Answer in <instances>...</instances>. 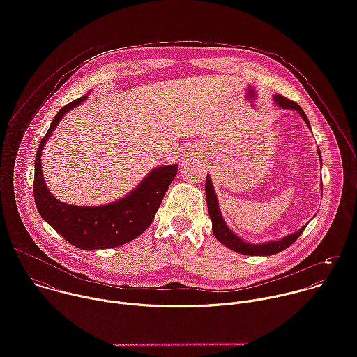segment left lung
I'll return each instance as SVG.
<instances>
[{"mask_svg":"<svg viewBox=\"0 0 357 357\" xmlns=\"http://www.w3.org/2000/svg\"><path fill=\"white\" fill-rule=\"evenodd\" d=\"M274 100V105H277V107L282 109V110H295L305 121V124H307L310 128H311V124H310V120L307 117V114H305V112L299 107V105H296L295 101L292 100H288L280 94H275L273 97ZM318 155L321 158V152L318 149ZM322 162V160H321ZM205 190H206V202H208V211H209V216H211V220H212V230H213V234L215 237L223 244L226 245L227 248L236 251V252H240V254H245V256H273V254H277L285 248H288L301 234L302 231L305 230V227H307V225L302 226L298 231L292 233V234H288L280 240H275V241H267V243H250V241H245L244 238H241L240 236H237L234 231H231V229L227 226V223L225 222L223 219V215L220 212V208H219V202H218V196H216V192H215V188H213V183H212V179L211 176L208 175L206 176V185H205Z\"/></svg>","mask_w":357,"mask_h":357,"instance_id":"obj_1","label":"left lung"}]
</instances>
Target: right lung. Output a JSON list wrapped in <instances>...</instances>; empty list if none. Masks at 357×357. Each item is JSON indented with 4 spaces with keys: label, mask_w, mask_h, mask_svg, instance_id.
Returning <instances> with one entry per match:
<instances>
[{
    "label": "right lung",
    "mask_w": 357,
    "mask_h": 357,
    "mask_svg": "<svg viewBox=\"0 0 357 357\" xmlns=\"http://www.w3.org/2000/svg\"><path fill=\"white\" fill-rule=\"evenodd\" d=\"M86 100L87 94L62 107L42 138L35 158L33 197L40 218L75 247L82 250L112 248L134 240L148 229L167 189L178 174V164L151 169L137 188L107 205L75 206L58 200L43 181L42 149L63 116Z\"/></svg>",
    "instance_id": "1"
}]
</instances>
